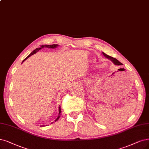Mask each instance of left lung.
Returning <instances> with one entry per match:
<instances>
[{"instance_id": "1", "label": "left lung", "mask_w": 149, "mask_h": 149, "mask_svg": "<svg viewBox=\"0 0 149 149\" xmlns=\"http://www.w3.org/2000/svg\"><path fill=\"white\" fill-rule=\"evenodd\" d=\"M102 54H104V56H105L106 58H108V59H109L110 60H111L112 61L113 63V64H115V65H122L123 64L122 63H121L118 60H117L116 58H113V57H112V56H109V55H107V54H106V53H102Z\"/></svg>"}]
</instances>
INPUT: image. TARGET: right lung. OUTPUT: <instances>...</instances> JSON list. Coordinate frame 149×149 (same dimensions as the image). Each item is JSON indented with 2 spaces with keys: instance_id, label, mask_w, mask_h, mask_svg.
Here are the masks:
<instances>
[{
  "instance_id": "1",
  "label": "right lung",
  "mask_w": 149,
  "mask_h": 149,
  "mask_svg": "<svg viewBox=\"0 0 149 149\" xmlns=\"http://www.w3.org/2000/svg\"><path fill=\"white\" fill-rule=\"evenodd\" d=\"M59 45H57V44H53V45H41L40 46V48H37L36 49H35L34 51H33L27 57H26L23 61V62H22V63H23L24 61L26 60V59H27V58H28L29 57H30L31 56H32V55H33L34 54H35V53H36L38 51H39L40 49H41L42 48H56ZM61 107H60V106H59V115H58V117H57V118L54 120V122H56V121H58V119L60 118V115H61ZM52 123H53V122H52V123H51V124H52ZM43 126H44L45 125H42ZM47 126V125H46Z\"/></svg>"
}]
</instances>
